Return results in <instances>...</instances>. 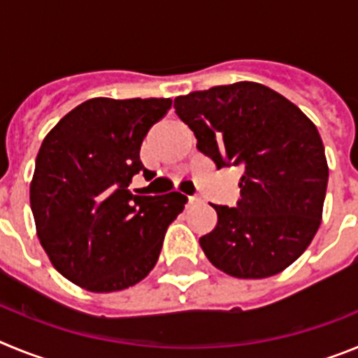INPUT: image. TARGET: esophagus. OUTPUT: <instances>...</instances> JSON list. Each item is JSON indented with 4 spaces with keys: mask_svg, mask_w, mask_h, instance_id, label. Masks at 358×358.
I'll return each instance as SVG.
<instances>
[{
    "mask_svg": "<svg viewBox=\"0 0 358 358\" xmlns=\"http://www.w3.org/2000/svg\"><path fill=\"white\" fill-rule=\"evenodd\" d=\"M188 202L189 204H199V202H201V197H197V195H192V197L188 199Z\"/></svg>",
    "mask_w": 358,
    "mask_h": 358,
    "instance_id": "34e87169",
    "label": "esophagus"
}]
</instances>
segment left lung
Here are the masks:
<instances>
[{
	"mask_svg": "<svg viewBox=\"0 0 358 358\" xmlns=\"http://www.w3.org/2000/svg\"><path fill=\"white\" fill-rule=\"evenodd\" d=\"M173 107L217 169L242 170L236 206H213L217 226L199 238L208 260L235 278L281 273L321 224L328 164L315 125L256 82L194 91Z\"/></svg>",
	"mask_w": 358,
	"mask_h": 358,
	"instance_id": "1",
	"label": "left lung"
}]
</instances>
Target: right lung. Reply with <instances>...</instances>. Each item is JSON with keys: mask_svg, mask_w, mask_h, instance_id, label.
Masks as SVG:
<instances>
[{"mask_svg": "<svg viewBox=\"0 0 358 358\" xmlns=\"http://www.w3.org/2000/svg\"><path fill=\"white\" fill-rule=\"evenodd\" d=\"M170 98H91L57 123L39 148L30 185L37 236L53 267L93 292L136 285L150 273L166 227L185 210L179 192L138 195L140 148Z\"/></svg>", "mask_w": 358, "mask_h": 358, "instance_id": "add662e5", "label": "right lung"}]
</instances>
